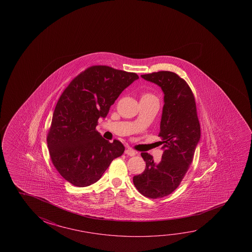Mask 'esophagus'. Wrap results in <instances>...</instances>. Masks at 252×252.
Returning <instances> with one entry per match:
<instances>
[{
	"label": "esophagus",
	"instance_id": "obj_1",
	"mask_svg": "<svg viewBox=\"0 0 252 252\" xmlns=\"http://www.w3.org/2000/svg\"><path fill=\"white\" fill-rule=\"evenodd\" d=\"M125 154H126V155H127V156H130V157H133V156H135V155H136V152H135L133 149L128 148V149L125 150Z\"/></svg>",
	"mask_w": 252,
	"mask_h": 252
}]
</instances>
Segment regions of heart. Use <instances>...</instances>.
Returning a JSON list of instances; mask_svg holds the SVG:
<instances>
[{
	"instance_id": "1",
	"label": "heart",
	"mask_w": 252,
	"mask_h": 252,
	"mask_svg": "<svg viewBox=\"0 0 252 252\" xmlns=\"http://www.w3.org/2000/svg\"><path fill=\"white\" fill-rule=\"evenodd\" d=\"M141 98H156V99H157V97H156L155 95L151 94V93H149V92L143 93L142 95H141Z\"/></svg>"
}]
</instances>
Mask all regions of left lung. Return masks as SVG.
Wrapping results in <instances>:
<instances>
[{
    "instance_id": "1",
    "label": "left lung",
    "mask_w": 252,
    "mask_h": 252,
    "mask_svg": "<svg viewBox=\"0 0 252 252\" xmlns=\"http://www.w3.org/2000/svg\"><path fill=\"white\" fill-rule=\"evenodd\" d=\"M141 77L161 87L164 93L158 134L164 151L159 161H154L148 153H141L146 169L132 181L145 197L162 198L178 188L189 169L200 139V125L193 93L184 79L169 71L141 74Z\"/></svg>"
}]
</instances>
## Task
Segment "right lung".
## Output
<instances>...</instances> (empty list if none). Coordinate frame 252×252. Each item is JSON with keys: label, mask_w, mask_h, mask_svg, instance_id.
Wrapping results in <instances>:
<instances>
[{"label": "right lung", "mask_w": 252, "mask_h": 252, "mask_svg": "<svg viewBox=\"0 0 252 252\" xmlns=\"http://www.w3.org/2000/svg\"><path fill=\"white\" fill-rule=\"evenodd\" d=\"M138 74L108 66H92L75 76L54 109L47 133L50 157L62 178L77 187L98 181L124 145L103 139L95 130L112 104Z\"/></svg>", "instance_id": "right-lung-1"}]
</instances>
